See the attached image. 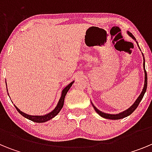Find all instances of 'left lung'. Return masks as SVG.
<instances>
[{
    "label": "left lung",
    "mask_w": 152,
    "mask_h": 152,
    "mask_svg": "<svg viewBox=\"0 0 152 152\" xmlns=\"http://www.w3.org/2000/svg\"><path fill=\"white\" fill-rule=\"evenodd\" d=\"M127 34L129 35V36H130V37H132V38L133 39L135 40V37H134V36L130 32H129V31H127ZM138 43V42H137ZM142 56H143V54H142ZM143 68H144V72H145V83H144V88H143V89H142V93H141V94L139 95V97L137 98V100H135V103L132 104V105L131 106V107H129V109H127L126 110L123 111V112L122 113H119L118 114H108V113H103L101 112L100 110H99L97 108H96V107H95L94 104H93L92 103V106L94 107V109L95 110V111H96V113H97L99 115H100V116H102V117L105 118V119H123V118H125L126 117V116H129L130 114H132V113L135 111V109L138 107V106H139V103L141 102V100H142V98H143V96H144V94L145 93L146 91V89H147V84H148V77H147V73H146V71H145V58H144V56H143Z\"/></svg>",
    "instance_id": "1"
}]
</instances>
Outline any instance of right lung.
<instances>
[{
  "mask_svg": "<svg viewBox=\"0 0 152 152\" xmlns=\"http://www.w3.org/2000/svg\"><path fill=\"white\" fill-rule=\"evenodd\" d=\"M74 82H75V81H72V82H71L69 84H68V85H67L66 87H65V88L62 90V91H61V97H60L59 101H58V104H57V106L56 107V108H55L54 110L52 111V112L46 114V115H43V116H31V115H28V114H26V113H25L20 111L18 108H17V107H16L15 105L14 106H15L16 109H17V110L18 111V112L20 113L23 116H24V117L26 118V119H29V120H31V121L35 122V123H45V122H46V121H49V120H50L51 119L54 118L55 116H56L57 114H58V113L60 112V110H61V108L63 107V105H64V97H65V96H66V94H67V93H68V91H69L70 88L72 87Z\"/></svg>",
  "mask_w": 152,
  "mask_h": 152,
  "instance_id": "obj_1",
  "label": "right lung"
}]
</instances>
